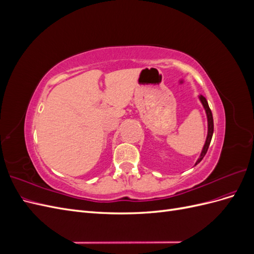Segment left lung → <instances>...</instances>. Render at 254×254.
Here are the masks:
<instances>
[{"mask_svg":"<svg viewBox=\"0 0 254 254\" xmlns=\"http://www.w3.org/2000/svg\"><path fill=\"white\" fill-rule=\"evenodd\" d=\"M199 101L201 102L203 108L205 110V113H206V119H207V135H206V140H205V143L203 145V148L201 150V153H200V157L198 158V160L196 161L195 165H197L200 161L203 159V157L205 156V153L207 151V149H209V146H210V143H211V140H212V136H213V131H214V122H213V115H212V111L210 109L209 107V104H207L206 99L204 96L202 95H199Z\"/></svg>","mask_w":254,"mask_h":254,"instance_id":"1","label":"left lung"}]
</instances>
